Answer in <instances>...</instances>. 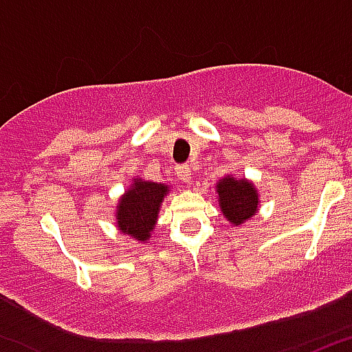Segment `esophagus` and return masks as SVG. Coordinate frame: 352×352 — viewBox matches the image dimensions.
Here are the masks:
<instances>
[{
  "instance_id": "obj_1",
  "label": "esophagus",
  "mask_w": 352,
  "mask_h": 352,
  "mask_svg": "<svg viewBox=\"0 0 352 352\" xmlns=\"http://www.w3.org/2000/svg\"><path fill=\"white\" fill-rule=\"evenodd\" d=\"M176 174H178V178L182 179L183 183H190L192 169L188 166H178L176 167Z\"/></svg>"
}]
</instances>
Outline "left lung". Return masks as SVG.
I'll list each match as a JSON object with an SVG mask.
<instances>
[{
	"label": "left lung",
	"mask_w": 352,
	"mask_h": 352,
	"mask_svg": "<svg viewBox=\"0 0 352 352\" xmlns=\"http://www.w3.org/2000/svg\"><path fill=\"white\" fill-rule=\"evenodd\" d=\"M214 190L223 219L234 227L250 220L259 211V192L250 179L234 178L232 174H226L217 182Z\"/></svg>",
	"instance_id": "1"
}]
</instances>
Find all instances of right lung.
<instances>
[{
    "label": "right lung",
    "mask_w": 352,
    "mask_h": 352,
    "mask_svg": "<svg viewBox=\"0 0 352 352\" xmlns=\"http://www.w3.org/2000/svg\"><path fill=\"white\" fill-rule=\"evenodd\" d=\"M169 185L133 178L116 206L118 231L139 243H148L158 222L162 203L169 194Z\"/></svg>",
    "instance_id": "obj_1"
}]
</instances>
